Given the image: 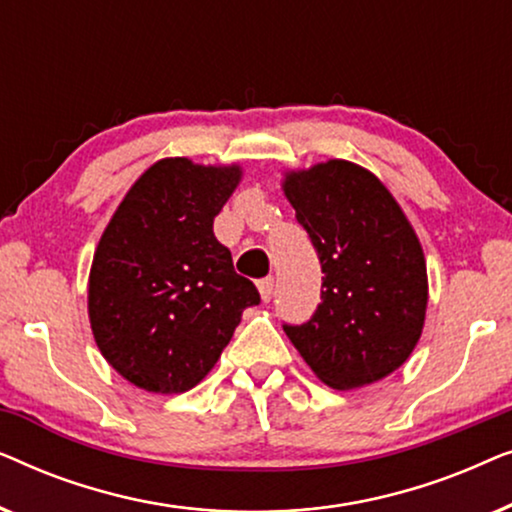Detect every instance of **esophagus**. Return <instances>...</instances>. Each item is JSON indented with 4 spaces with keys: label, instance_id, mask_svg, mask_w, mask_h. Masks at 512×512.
I'll use <instances>...</instances> for the list:
<instances>
[{
    "label": "esophagus",
    "instance_id": "obj_1",
    "mask_svg": "<svg viewBox=\"0 0 512 512\" xmlns=\"http://www.w3.org/2000/svg\"><path fill=\"white\" fill-rule=\"evenodd\" d=\"M258 291H261V298L268 303V300L272 298V291H275V277L258 279Z\"/></svg>",
    "mask_w": 512,
    "mask_h": 512
}]
</instances>
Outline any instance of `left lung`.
<instances>
[{
    "mask_svg": "<svg viewBox=\"0 0 512 512\" xmlns=\"http://www.w3.org/2000/svg\"><path fill=\"white\" fill-rule=\"evenodd\" d=\"M284 193L321 263V303L282 324L307 366L333 389L394 373L426 314V263L401 207L363 167L328 160L293 172Z\"/></svg>",
    "mask_w": 512,
    "mask_h": 512,
    "instance_id": "8db88e82",
    "label": "left lung"
}]
</instances>
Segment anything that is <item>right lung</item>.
Here are the masks:
<instances>
[{
  "label": "right lung",
  "mask_w": 512,
  "mask_h": 512,
  "mask_svg": "<svg viewBox=\"0 0 512 512\" xmlns=\"http://www.w3.org/2000/svg\"><path fill=\"white\" fill-rule=\"evenodd\" d=\"M240 167L167 158L130 188L97 244L88 312L97 347L125 380L153 394H184L233 338L242 312L261 303L237 275L214 216Z\"/></svg>",
  "instance_id": "add662e5"
}]
</instances>
